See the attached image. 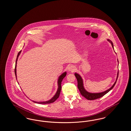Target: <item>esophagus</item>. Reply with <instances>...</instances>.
Instances as JSON below:
<instances>
[{
    "instance_id": "1",
    "label": "esophagus",
    "mask_w": 131,
    "mask_h": 131,
    "mask_svg": "<svg viewBox=\"0 0 131 131\" xmlns=\"http://www.w3.org/2000/svg\"><path fill=\"white\" fill-rule=\"evenodd\" d=\"M75 70V67L74 65H70L68 68V71H70V72H74Z\"/></svg>"
}]
</instances>
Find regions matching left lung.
<instances>
[{"mask_svg": "<svg viewBox=\"0 0 131 131\" xmlns=\"http://www.w3.org/2000/svg\"><path fill=\"white\" fill-rule=\"evenodd\" d=\"M107 41H109L112 45V48L114 49L113 48V43L112 42L109 40L107 39ZM118 62V60L117 59ZM118 73L119 71L117 73V78H116V80L115 82H114V83L113 84V85H112V87H111L110 89H107V90H106L105 91L102 92H100V93H90L87 92V91L84 89V86H83V80L81 78V75L77 74V73H75V77H76L77 79V81H78V89H79L80 93L81 94L82 96H83L84 98H85L86 99L88 100H93L100 98L101 97H103V96H104L105 94L108 93L110 90H111L113 88V87L114 86L115 84H116V82L117 81V80L118 79Z\"/></svg>", "mask_w": 131, "mask_h": 131, "instance_id": "8db88e82", "label": "left lung"}]
</instances>
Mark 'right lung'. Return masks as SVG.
Instances as JSON below:
<instances>
[{
	"instance_id": "right-lung-1",
	"label": "right lung",
	"mask_w": 131,
	"mask_h": 131,
	"mask_svg": "<svg viewBox=\"0 0 131 131\" xmlns=\"http://www.w3.org/2000/svg\"><path fill=\"white\" fill-rule=\"evenodd\" d=\"M21 52V50L19 52L18 54V56H17V59H16V65H15V75H16V77L17 78V74H16V67H17V60H18V57H19V56ZM67 74V73L66 72H65L64 73H63L61 75H60L58 78V81H57V83H58V89H57V92H56V94H55V95L50 99V100H49V101H46V102H35V101H32L34 103H38V104H50V103H52L54 102H55L56 101V99L59 97V95L60 93V92H61V82L62 81L63 79L65 78V77L66 75Z\"/></svg>"
}]
</instances>
